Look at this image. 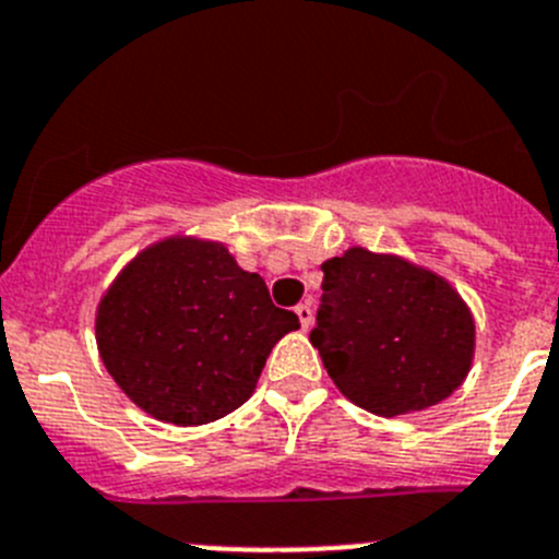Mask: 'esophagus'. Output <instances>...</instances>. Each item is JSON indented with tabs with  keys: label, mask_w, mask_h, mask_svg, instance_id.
Instances as JSON below:
<instances>
[{
	"label": "esophagus",
	"mask_w": 559,
	"mask_h": 559,
	"mask_svg": "<svg viewBox=\"0 0 559 559\" xmlns=\"http://www.w3.org/2000/svg\"><path fill=\"white\" fill-rule=\"evenodd\" d=\"M296 316H299L301 321V330H310V324H313V305H310V299L296 305Z\"/></svg>",
	"instance_id": "1"
}]
</instances>
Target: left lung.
I'll use <instances>...</instances> for the list:
<instances>
[{"instance_id":"left-lung-1","label":"left lung","mask_w":559,"mask_h":559,"mask_svg":"<svg viewBox=\"0 0 559 559\" xmlns=\"http://www.w3.org/2000/svg\"><path fill=\"white\" fill-rule=\"evenodd\" d=\"M321 271L310 341L343 396L391 418L457 391L474 357V319L452 285L368 249H349Z\"/></svg>"}]
</instances>
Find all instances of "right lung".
<instances>
[{"label":"right lung","mask_w":559,"mask_h":559,"mask_svg":"<svg viewBox=\"0 0 559 559\" xmlns=\"http://www.w3.org/2000/svg\"><path fill=\"white\" fill-rule=\"evenodd\" d=\"M299 319L222 243L171 238L138 254L107 290L96 341L107 371L141 409L197 427L252 396L271 349Z\"/></svg>","instance_id":"obj_1"}]
</instances>
